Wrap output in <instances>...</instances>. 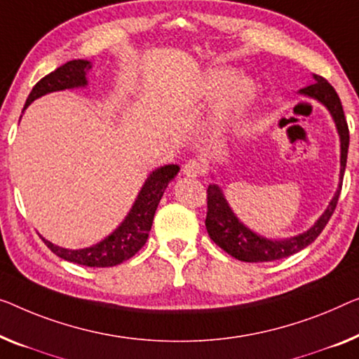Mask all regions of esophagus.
I'll return each instance as SVG.
<instances>
[{
  "instance_id": "obj_1",
  "label": "esophagus",
  "mask_w": 359,
  "mask_h": 359,
  "mask_svg": "<svg viewBox=\"0 0 359 359\" xmlns=\"http://www.w3.org/2000/svg\"><path fill=\"white\" fill-rule=\"evenodd\" d=\"M205 172H206L205 164L198 161V159H190V161L184 165V174L187 177H200V175H203Z\"/></svg>"
}]
</instances>
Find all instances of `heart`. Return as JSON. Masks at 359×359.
I'll use <instances>...</instances> for the list:
<instances>
[{
  "label": "heart",
  "mask_w": 359,
  "mask_h": 359,
  "mask_svg": "<svg viewBox=\"0 0 359 359\" xmlns=\"http://www.w3.org/2000/svg\"><path fill=\"white\" fill-rule=\"evenodd\" d=\"M232 77L233 72L231 69H210L198 80L195 88L190 90V100L211 101L219 95L216 106L217 119H231L233 114L247 108L255 96V83L251 82V79L243 76Z\"/></svg>",
  "instance_id": "obj_1"
}]
</instances>
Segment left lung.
<instances>
[{
  "instance_id": "1",
  "label": "left lung",
  "mask_w": 359,
  "mask_h": 359,
  "mask_svg": "<svg viewBox=\"0 0 359 359\" xmlns=\"http://www.w3.org/2000/svg\"><path fill=\"white\" fill-rule=\"evenodd\" d=\"M299 93L309 98L318 100L329 109L330 116L337 126L340 135V184L337 189L332 201L329 203L327 210L324 211L311 229L306 232L297 235V237L285 240H271L263 235L255 233L247 226H243L235 216L224 196L222 190L216 184L208 187V212H206V231L217 247H221L226 253L245 263H267L298 253L308 245H311L324 231L325 224L332 217L337 203H339L341 180H344L346 154H348L350 132L346 124L344 108H341L340 98L327 80L320 76H314V83L309 87L299 90Z\"/></svg>"
}]
</instances>
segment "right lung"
Instances as JSON below:
<instances>
[{"instance_id":"add662e5","label":"right lung","mask_w":359,"mask_h":359,"mask_svg":"<svg viewBox=\"0 0 359 359\" xmlns=\"http://www.w3.org/2000/svg\"><path fill=\"white\" fill-rule=\"evenodd\" d=\"M90 69H92V62L87 60H74L62 64L55 72L48 74L40 82L35 83V87L32 88L29 98L25 101L24 109L32 101L46 93L60 92V90L66 88L85 87L87 85V72ZM179 169L180 168L177 164H168L153 170L148 175L145 185L142 187L132 210L128 211L121 226L104 240H101L100 243L93 245V247L67 250L53 245L43 237L41 240L53 253L76 264L88 267H111L124 263L147 243L148 233L153 226L154 212H156V208L161 201L165 187L177 175Z\"/></svg>"}]
</instances>
